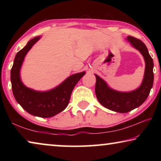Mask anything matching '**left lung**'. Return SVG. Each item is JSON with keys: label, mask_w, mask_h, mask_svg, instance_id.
I'll return each instance as SVG.
<instances>
[{"label": "left lung", "mask_w": 161, "mask_h": 161, "mask_svg": "<svg viewBox=\"0 0 161 161\" xmlns=\"http://www.w3.org/2000/svg\"><path fill=\"white\" fill-rule=\"evenodd\" d=\"M126 40L136 50L140 51L146 62L145 73L141 85L132 92H118L111 89L104 80L95 75V93L98 101L104 107L119 113H127L140 107L148 97L154 78L153 61L146 45L141 40L131 36H128Z\"/></svg>", "instance_id": "8db88e82"}]
</instances>
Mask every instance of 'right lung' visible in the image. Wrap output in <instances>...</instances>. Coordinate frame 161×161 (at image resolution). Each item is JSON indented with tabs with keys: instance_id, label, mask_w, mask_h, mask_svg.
<instances>
[{
	"instance_id": "1",
	"label": "right lung",
	"mask_w": 161,
	"mask_h": 161,
	"mask_svg": "<svg viewBox=\"0 0 161 161\" xmlns=\"http://www.w3.org/2000/svg\"><path fill=\"white\" fill-rule=\"evenodd\" d=\"M40 38L37 36L30 40L25 47L16 54L10 72V80L15 100L27 112L35 116L49 118L67 107L73 89L85 72L71 75L59 86L47 92H37L26 87L20 80V70L26 54Z\"/></svg>"
}]
</instances>
